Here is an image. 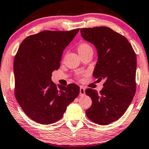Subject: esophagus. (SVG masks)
Segmentation results:
<instances>
[{
  "mask_svg": "<svg viewBox=\"0 0 149 149\" xmlns=\"http://www.w3.org/2000/svg\"><path fill=\"white\" fill-rule=\"evenodd\" d=\"M85 94H86V90H85V88H83V87H81L79 94H80V96H84L85 95Z\"/></svg>",
  "mask_w": 149,
  "mask_h": 149,
  "instance_id": "esophagus-1",
  "label": "esophagus"
}]
</instances>
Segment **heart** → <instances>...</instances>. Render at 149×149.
Wrapping results in <instances>:
<instances>
[{"mask_svg": "<svg viewBox=\"0 0 149 149\" xmlns=\"http://www.w3.org/2000/svg\"><path fill=\"white\" fill-rule=\"evenodd\" d=\"M88 49H91V47H90V46H89L88 44L82 43V44H81L79 46V47H78V52H79V53H82V52L86 51V50Z\"/></svg>", "mask_w": 149, "mask_h": 149, "instance_id": "heart-1", "label": "heart"}]
</instances>
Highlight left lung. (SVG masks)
<instances>
[{"instance_id":"obj_1","label":"left lung","mask_w":149,"mask_h":149,"mask_svg":"<svg viewBox=\"0 0 149 149\" xmlns=\"http://www.w3.org/2000/svg\"><path fill=\"white\" fill-rule=\"evenodd\" d=\"M80 31L97 51L93 77L105 80L100 92L91 88L86 90L92 100L86 115L96 124L107 125L124 114L136 94V53L125 37L107 26L84 28Z\"/></svg>"}]
</instances>
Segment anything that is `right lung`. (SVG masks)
<instances>
[{
  "mask_svg": "<svg viewBox=\"0 0 149 149\" xmlns=\"http://www.w3.org/2000/svg\"><path fill=\"white\" fill-rule=\"evenodd\" d=\"M79 31H43L20 45L13 61L15 96L24 112L36 123L50 125L60 120L79 95L76 84L57 87L51 81L63 51Z\"/></svg>",
  "mask_w": 149,
  "mask_h": 149,
  "instance_id": "1",
  "label": "right lung"
}]
</instances>
